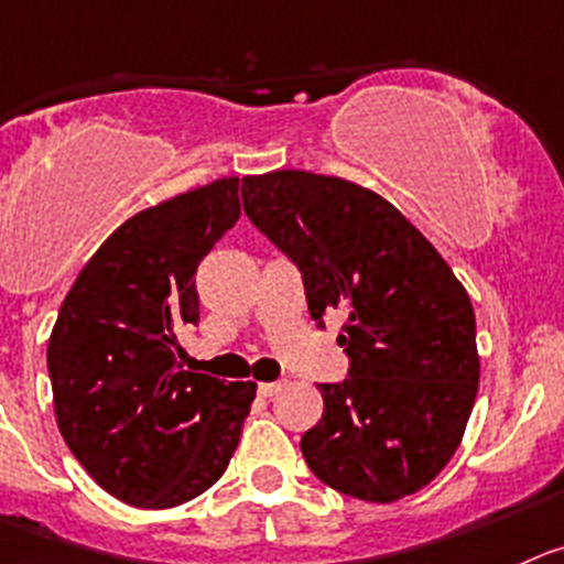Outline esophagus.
<instances>
[{"label":"esophagus","mask_w":564,"mask_h":564,"mask_svg":"<svg viewBox=\"0 0 564 564\" xmlns=\"http://www.w3.org/2000/svg\"><path fill=\"white\" fill-rule=\"evenodd\" d=\"M286 387V381H272V383H258V394H264V398H272L278 394L281 389Z\"/></svg>","instance_id":"1"}]
</instances>
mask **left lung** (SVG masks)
Returning a JSON list of instances; mask_svg holds the SVG:
<instances>
[{
  "mask_svg": "<svg viewBox=\"0 0 564 564\" xmlns=\"http://www.w3.org/2000/svg\"><path fill=\"white\" fill-rule=\"evenodd\" d=\"M245 214L303 275L312 319L345 314L350 370L319 383L323 420L300 440L314 476L392 503L434 481L478 392L476 314L465 286L401 210L330 175L278 170L241 181Z\"/></svg>",
  "mask_w": 564,
  "mask_h": 564,
  "instance_id": "left-lung-1",
  "label": "left lung"
}]
</instances>
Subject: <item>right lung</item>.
<instances>
[{"instance_id":"right-lung-1","label":"right lung","mask_w":564,"mask_h":564,"mask_svg":"<svg viewBox=\"0 0 564 564\" xmlns=\"http://www.w3.org/2000/svg\"><path fill=\"white\" fill-rule=\"evenodd\" d=\"M241 214L239 177L139 210L91 256L46 345L57 429L119 501L170 509L217 484L256 398L252 381L181 367L197 325V267Z\"/></svg>"}]
</instances>
